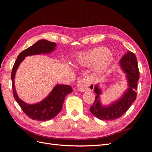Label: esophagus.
Listing matches in <instances>:
<instances>
[{
    "label": "esophagus",
    "instance_id": "obj_1",
    "mask_svg": "<svg viewBox=\"0 0 152 152\" xmlns=\"http://www.w3.org/2000/svg\"><path fill=\"white\" fill-rule=\"evenodd\" d=\"M90 86H93V85H91L89 81H87L86 79H82L80 80L77 83V88L81 92H84L87 90H91L93 89V87L90 88Z\"/></svg>",
    "mask_w": 152,
    "mask_h": 152
}]
</instances>
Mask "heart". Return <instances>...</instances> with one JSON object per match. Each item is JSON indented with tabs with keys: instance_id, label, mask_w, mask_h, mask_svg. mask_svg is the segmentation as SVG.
<instances>
[{
	"instance_id": "b5f03b06",
	"label": "heart",
	"mask_w": 152,
	"mask_h": 152,
	"mask_svg": "<svg viewBox=\"0 0 152 152\" xmlns=\"http://www.w3.org/2000/svg\"><path fill=\"white\" fill-rule=\"evenodd\" d=\"M77 63L82 66L96 65L95 72L98 75L103 73L113 62L110 50L105 48H98L79 54L76 58Z\"/></svg>"
}]
</instances>
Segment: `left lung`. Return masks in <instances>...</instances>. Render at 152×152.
I'll list each match as a JSON object with an SVG mask.
<instances>
[{"label": "left lung", "mask_w": 152, "mask_h": 152, "mask_svg": "<svg viewBox=\"0 0 152 152\" xmlns=\"http://www.w3.org/2000/svg\"><path fill=\"white\" fill-rule=\"evenodd\" d=\"M120 65L124 72L126 73L128 82V89L120 99L111 104L104 107L101 104L99 99L102 90L98 85H96L94 87V91L96 96L93 104L90 108V111L100 120L112 121L120 118L136 99V91L140 79V72L135 54L131 51H127L121 58Z\"/></svg>", "instance_id": "8db88e82"}]
</instances>
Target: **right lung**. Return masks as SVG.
<instances>
[{
  "instance_id": "1",
  "label": "right lung",
  "mask_w": 152,
  "mask_h": 152,
  "mask_svg": "<svg viewBox=\"0 0 152 152\" xmlns=\"http://www.w3.org/2000/svg\"><path fill=\"white\" fill-rule=\"evenodd\" d=\"M56 44L46 40H40L31 46L26 49L18 55L11 73L12 93L14 98L23 112L33 120L45 121L56 117L61 111L66 96L73 91L72 87L68 85L57 84L50 93L42 102L29 104L23 102L16 93L15 78L17 69L26 56L40 54L50 53L55 49Z\"/></svg>"
}]
</instances>
